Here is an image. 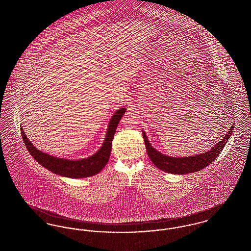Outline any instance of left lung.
Masks as SVG:
<instances>
[{
    "label": "left lung",
    "instance_id": "obj_1",
    "mask_svg": "<svg viewBox=\"0 0 251 251\" xmlns=\"http://www.w3.org/2000/svg\"><path fill=\"white\" fill-rule=\"evenodd\" d=\"M234 128V123L231 125L230 129L223 136V139L215 144L211 148L210 151H207L204 153L197 155L188 156V157H172L161 153L155 150L151 144L150 143L146 132L142 130L144 141L146 145V150L151 161L154 164L156 167L163 170L164 172L171 174H188L193 172H198L204 167H208L215 161V158L219 155V153L224 149L225 145L229 139Z\"/></svg>",
    "mask_w": 251,
    "mask_h": 251
}]
</instances>
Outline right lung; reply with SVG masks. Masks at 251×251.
<instances>
[{"label":"right lung","instance_id":"add662e5","mask_svg":"<svg viewBox=\"0 0 251 251\" xmlns=\"http://www.w3.org/2000/svg\"><path fill=\"white\" fill-rule=\"evenodd\" d=\"M125 112L126 108L124 107L120 108L115 112L108 124L107 132L102 146L99 149L95 154L81 160H69L50 155L46 152L37 150L33 143H31L23 128H21L22 135L26 149L30 154L35 158L36 162H38L42 167L63 177L72 179L87 178L98 174L106 166L111 153L114 134Z\"/></svg>","mask_w":251,"mask_h":251}]
</instances>
